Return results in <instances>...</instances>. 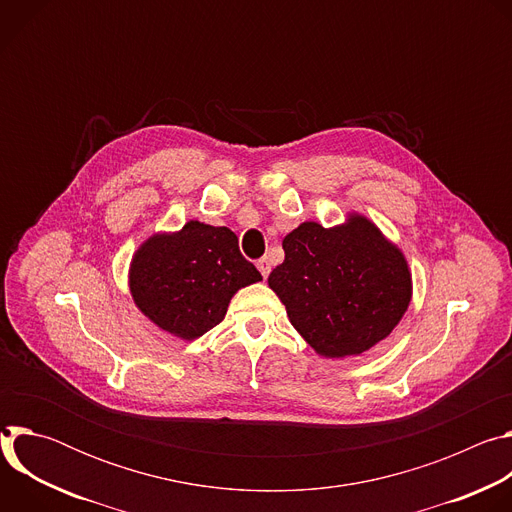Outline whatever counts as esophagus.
Instances as JSON below:
<instances>
[{"mask_svg": "<svg viewBox=\"0 0 512 512\" xmlns=\"http://www.w3.org/2000/svg\"><path fill=\"white\" fill-rule=\"evenodd\" d=\"M257 267H259L261 275H263V277H267V275H269V271H271V261H269V257H261V259L257 261Z\"/></svg>", "mask_w": 512, "mask_h": 512, "instance_id": "obj_1", "label": "esophagus"}]
</instances>
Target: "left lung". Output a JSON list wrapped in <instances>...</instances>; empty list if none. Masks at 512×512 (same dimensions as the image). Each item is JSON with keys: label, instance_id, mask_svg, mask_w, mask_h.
<instances>
[{"label": "left lung", "instance_id": "8db88e82", "mask_svg": "<svg viewBox=\"0 0 512 512\" xmlns=\"http://www.w3.org/2000/svg\"><path fill=\"white\" fill-rule=\"evenodd\" d=\"M285 259L269 287L289 322L322 356L369 350L403 318L411 273L403 253L364 216L324 229L304 223L283 239Z\"/></svg>", "mask_w": 512, "mask_h": 512}]
</instances>
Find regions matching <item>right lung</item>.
<instances>
[{"instance_id":"add662e5","label":"right lung","mask_w":512,"mask_h":512,"mask_svg":"<svg viewBox=\"0 0 512 512\" xmlns=\"http://www.w3.org/2000/svg\"><path fill=\"white\" fill-rule=\"evenodd\" d=\"M227 227L190 221L145 241L129 269L135 306L162 330L194 340L221 324L237 289L261 281Z\"/></svg>"}]
</instances>
